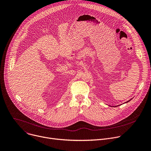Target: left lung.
I'll list each match as a JSON object with an SVG mask.
<instances>
[{"instance_id":"1","label":"left lung","mask_w":151,"mask_h":151,"mask_svg":"<svg viewBox=\"0 0 151 151\" xmlns=\"http://www.w3.org/2000/svg\"><path fill=\"white\" fill-rule=\"evenodd\" d=\"M130 100H131V99H130V100H129V101H127V102H126V103H128V102H129V101H130Z\"/></svg>"}]
</instances>
